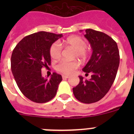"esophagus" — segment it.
<instances>
[{"label": "esophagus", "instance_id": "1", "mask_svg": "<svg viewBox=\"0 0 134 134\" xmlns=\"http://www.w3.org/2000/svg\"><path fill=\"white\" fill-rule=\"evenodd\" d=\"M69 78V76L68 75H62V79H68Z\"/></svg>", "mask_w": 134, "mask_h": 134}]
</instances>
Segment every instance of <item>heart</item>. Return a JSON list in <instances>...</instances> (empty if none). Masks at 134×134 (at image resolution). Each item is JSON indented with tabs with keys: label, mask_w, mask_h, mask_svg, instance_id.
<instances>
[{
	"label": "heart",
	"mask_w": 134,
	"mask_h": 134,
	"mask_svg": "<svg viewBox=\"0 0 134 134\" xmlns=\"http://www.w3.org/2000/svg\"><path fill=\"white\" fill-rule=\"evenodd\" d=\"M64 43L67 46H71L76 50L75 56L80 58H85L88 54L86 49V42L84 39L79 36H71L64 41ZM49 55L54 60L58 59L61 55V47L57 42L52 43L49 48ZM79 67V63L76 61H67L61 60L55 66V69L60 72L64 74H70Z\"/></svg>",
	"instance_id": "1"
}]
</instances>
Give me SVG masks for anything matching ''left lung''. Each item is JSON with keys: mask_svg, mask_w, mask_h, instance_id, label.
Here are the masks:
<instances>
[{"mask_svg": "<svg viewBox=\"0 0 134 134\" xmlns=\"http://www.w3.org/2000/svg\"><path fill=\"white\" fill-rule=\"evenodd\" d=\"M85 32L93 53L82 70L92 75L88 80L79 76V84L72 90L76 99L89 104L100 100L111 88L118 72L119 53L117 43L108 35L91 29Z\"/></svg>", "mask_w": 134, "mask_h": 134, "instance_id": "8db88e82", "label": "left lung"}]
</instances>
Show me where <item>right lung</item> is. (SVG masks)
I'll return each instance as SVG.
<instances>
[{
	"mask_svg": "<svg viewBox=\"0 0 134 134\" xmlns=\"http://www.w3.org/2000/svg\"><path fill=\"white\" fill-rule=\"evenodd\" d=\"M62 36V34L37 32L25 37L13 51L12 73L21 93L34 102H48L56 94L62 76L54 72L48 79L41 75V68H47L51 64L49 48Z\"/></svg>",
	"mask_w": 134,
	"mask_h": 134,
	"instance_id": "obj_1",
	"label": "right lung"
}]
</instances>
